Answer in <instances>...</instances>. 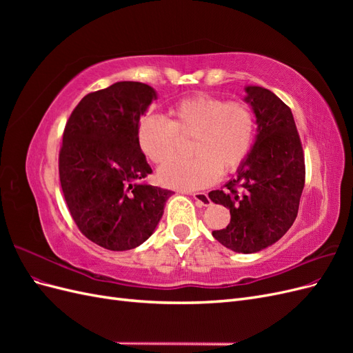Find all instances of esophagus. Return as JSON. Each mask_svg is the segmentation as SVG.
Here are the masks:
<instances>
[{"label": "esophagus", "mask_w": 353, "mask_h": 353, "mask_svg": "<svg viewBox=\"0 0 353 353\" xmlns=\"http://www.w3.org/2000/svg\"><path fill=\"white\" fill-rule=\"evenodd\" d=\"M191 196H193V199L199 203L200 206H209L210 205V199L206 193H193Z\"/></svg>", "instance_id": "34e87169"}]
</instances>
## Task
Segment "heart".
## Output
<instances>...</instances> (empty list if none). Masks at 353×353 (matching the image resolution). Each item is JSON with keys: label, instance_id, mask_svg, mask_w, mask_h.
I'll return each instance as SVG.
<instances>
[{"label": "heart", "instance_id": "b5f03b06", "mask_svg": "<svg viewBox=\"0 0 353 353\" xmlns=\"http://www.w3.org/2000/svg\"><path fill=\"white\" fill-rule=\"evenodd\" d=\"M254 134L256 121L248 104L199 94L174 104L169 121L145 116L138 126V144L148 160L165 163L176 154L181 140L193 138V159L170 160L157 172L165 187L191 191L212 185L221 170H237L252 150Z\"/></svg>", "mask_w": 353, "mask_h": 353}]
</instances>
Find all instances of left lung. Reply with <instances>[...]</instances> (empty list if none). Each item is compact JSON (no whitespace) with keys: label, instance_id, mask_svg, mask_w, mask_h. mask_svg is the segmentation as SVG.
I'll return each instance as SVG.
<instances>
[{"label":"left lung","instance_id":"1","mask_svg":"<svg viewBox=\"0 0 353 353\" xmlns=\"http://www.w3.org/2000/svg\"><path fill=\"white\" fill-rule=\"evenodd\" d=\"M244 91L258 128L248 159L225 190L209 193L231 213L227 228L212 236L232 252L256 253L293 225L305 187V157L292 110L263 87L248 85Z\"/></svg>","mask_w":353,"mask_h":353}]
</instances>
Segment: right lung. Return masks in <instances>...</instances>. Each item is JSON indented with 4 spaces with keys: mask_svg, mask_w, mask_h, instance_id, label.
Wrapping results in <instances>:
<instances>
[{
    "mask_svg": "<svg viewBox=\"0 0 353 353\" xmlns=\"http://www.w3.org/2000/svg\"><path fill=\"white\" fill-rule=\"evenodd\" d=\"M157 92L116 82L91 92L72 112L59 156L60 184L70 215L92 243L113 252L150 239L172 191L145 183L152 174L138 125Z\"/></svg>",
    "mask_w": 353,
    "mask_h": 353,
    "instance_id": "right-lung-1",
    "label": "right lung"
}]
</instances>
